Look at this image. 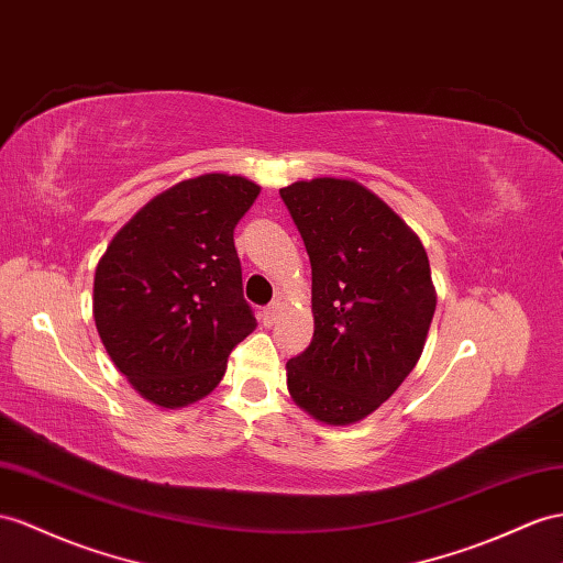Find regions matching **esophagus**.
Masks as SVG:
<instances>
[{"instance_id":"obj_1","label":"esophagus","mask_w":563,"mask_h":563,"mask_svg":"<svg viewBox=\"0 0 563 563\" xmlns=\"http://www.w3.org/2000/svg\"><path fill=\"white\" fill-rule=\"evenodd\" d=\"M280 309H283L280 299L271 301V305L264 309V323H266V325H273V323H276V321H278V316H280Z\"/></svg>"}]
</instances>
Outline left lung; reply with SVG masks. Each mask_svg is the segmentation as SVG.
I'll list each match as a JSON object with an SVG mask.
<instances>
[{
  "mask_svg": "<svg viewBox=\"0 0 563 563\" xmlns=\"http://www.w3.org/2000/svg\"><path fill=\"white\" fill-rule=\"evenodd\" d=\"M311 262L313 340L287 362V390L313 419H366L413 371L435 313L419 235L356 180L280 190Z\"/></svg>",
  "mask_w": 563,
  "mask_h": 563,
  "instance_id": "obj_1",
  "label": "left lung"
}]
</instances>
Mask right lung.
Instances as JSON below:
<instances>
[{
    "instance_id": "right-lung-1",
    "label": "right lung",
    "mask_w": 563,
    "mask_h": 563,
    "mask_svg": "<svg viewBox=\"0 0 563 563\" xmlns=\"http://www.w3.org/2000/svg\"><path fill=\"white\" fill-rule=\"evenodd\" d=\"M228 173L183 180L147 201L95 271L92 311L111 362L164 409L207 397L256 328L233 230L258 197Z\"/></svg>"
}]
</instances>
